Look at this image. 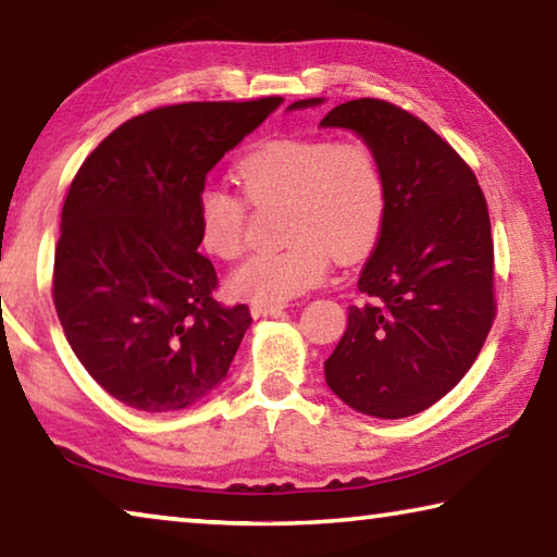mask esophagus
<instances>
[{"label": "esophagus", "instance_id": "obj_1", "mask_svg": "<svg viewBox=\"0 0 557 557\" xmlns=\"http://www.w3.org/2000/svg\"><path fill=\"white\" fill-rule=\"evenodd\" d=\"M285 305H250V312L256 319L260 317H272V314H280Z\"/></svg>", "mask_w": 557, "mask_h": 557}]
</instances>
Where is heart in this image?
Here are the masks:
<instances>
[{
  "label": "heart",
  "mask_w": 557,
  "mask_h": 557,
  "mask_svg": "<svg viewBox=\"0 0 557 557\" xmlns=\"http://www.w3.org/2000/svg\"><path fill=\"white\" fill-rule=\"evenodd\" d=\"M235 182L252 206H285L282 250L256 252L231 272L235 297L282 305L326 277L329 252L356 262L371 256L388 221V182L366 143L324 137H272L235 164ZM245 201L225 188H206L196 203L199 238L213 258L243 250Z\"/></svg>",
  "instance_id": "b5f03b06"
}]
</instances>
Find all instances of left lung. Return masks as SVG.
I'll return each instance as SVG.
<instances>
[{
	"instance_id": "8db88e82",
	"label": "left lung",
	"mask_w": 557,
	"mask_h": 557,
	"mask_svg": "<svg viewBox=\"0 0 557 557\" xmlns=\"http://www.w3.org/2000/svg\"><path fill=\"white\" fill-rule=\"evenodd\" d=\"M322 102L297 100L287 110ZM319 125L361 137L388 182V221L358 277L369 301L348 307L346 332L324 361L326 385L371 418H410L465 379L492 329L486 199L465 159L408 110L348 100Z\"/></svg>"
}]
</instances>
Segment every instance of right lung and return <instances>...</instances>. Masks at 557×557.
Here are the masks:
<instances>
[{
	"mask_svg": "<svg viewBox=\"0 0 557 557\" xmlns=\"http://www.w3.org/2000/svg\"><path fill=\"white\" fill-rule=\"evenodd\" d=\"M282 98L182 102L120 125L75 174L61 213L53 305L86 371L145 412L191 408L225 381L252 322L221 307L199 252L206 174Z\"/></svg>",
	"mask_w": 557,
	"mask_h": 557,
	"instance_id": "obj_1",
	"label": "right lung"
}]
</instances>
